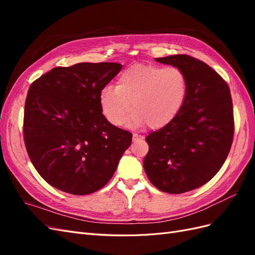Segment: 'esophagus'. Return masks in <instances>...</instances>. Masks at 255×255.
<instances>
[{
  "mask_svg": "<svg viewBox=\"0 0 255 255\" xmlns=\"http://www.w3.org/2000/svg\"><path fill=\"white\" fill-rule=\"evenodd\" d=\"M140 139H142V137L140 136V135H138V134H133V141L134 142H136V141H138V140H140Z\"/></svg>",
  "mask_w": 255,
  "mask_h": 255,
  "instance_id": "1",
  "label": "esophagus"
}]
</instances>
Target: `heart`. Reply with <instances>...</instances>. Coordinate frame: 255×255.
Returning a JSON list of instances; mask_svg holds the SVG:
<instances>
[{
	"label": "heart",
	"mask_w": 255,
	"mask_h": 255,
	"mask_svg": "<svg viewBox=\"0 0 255 255\" xmlns=\"http://www.w3.org/2000/svg\"><path fill=\"white\" fill-rule=\"evenodd\" d=\"M187 95V75L179 67L135 65L119 75L116 87L102 89L100 107L106 120L119 127L133 106L129 126L158 129L177 117Z\"/></svg>",
	"instance_id": "b5f03b06"
}]
</instances>
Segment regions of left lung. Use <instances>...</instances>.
<instances>
[{"mask_svg":"<svg viewBox=\"0 0 255 255\" xmlns=\"http://www.w3.org/2000/svg\"><path fill=\"white\" fill-rule=\"evenodd\" d=\"M156 60L186 73L188 95L171 123L146 136L143 168L157 189L183 194L213 179L226 161L234 137L232 97L228 83L202 60L185 54Z\"/></svg>","mask_w":255,"mask_h":255,"instance_id":"8db88e82","label":"left lung"}]
</instances>
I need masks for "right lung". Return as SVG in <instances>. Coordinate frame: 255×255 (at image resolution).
I'll return each mask as SVG.
<instances>
[{"label":"right lung","instance_id":"obj_1","mask_svg":"<svg viewBox=\"0 0 255 255\" xmlns=\"http://www.w3.org/2000/svg\"><path fill=\"white\" fill-rule=\"evenodd\" d=\"M122 69L117 63L56 67L30 84L23 138L30 161L53 187L84 196L104 187L132 143L113 126L100 94Z\"/></svg>","mask_w":255,"mask_h":255}]
</instances>
